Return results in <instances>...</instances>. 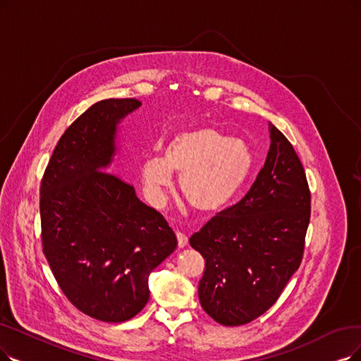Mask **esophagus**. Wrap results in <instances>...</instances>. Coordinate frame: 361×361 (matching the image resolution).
I'll list each match as a JSON object with an SVG mask.
<instances>
[{
  "instance_id": "obj_1",
  "label": "esophagus",
  "mask_w": 361,
  "mask_h": 361,
  "mask_svg": "<svg viewBox=\"0 0 361 361\" xmlns=\"http://www.w3.org/2000/svg\"><path fill=\"white\" fill-rule=\"evenodd\" d=\"M176 238H178V246L182 249L188 244V237H186L180 231H176Z\"/></svg>"
}]
</instances>
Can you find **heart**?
<instances>
[{"label":"heart","mask_w":361,"mask_h":361,"mask_svg":"<svg viewBox=\"0 0 361 361\" xmlns=\"http://www.w3.org/2000/svg\"><path fill=\"white\" fill-rule=\"evenodd\" d=\"M255 157L246 142L229 137L212 126L183 128L173 133L161 157H148L140 167L143 190L154 204H160L178 173L179 188L198 212H218L249 180Z\"/></svg>","instance_id":"b5f03b06"}]
</instances>
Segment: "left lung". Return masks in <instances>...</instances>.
<instances>
[{
	"label": "left lung",
	"mask_w": 361,
	"mask_h": 361,
	"mask_svg": "<svg viewBox=\"0 0 361 361\" xmlns=\"http://www.w3.org/2000/svg\"><path fill=\"white\" fill-rule=\"evenodd\" d=\"M267 161L247 194L190 238L204 257L203 310L224 326L268 311L299 268L311 218V191L292 143L271 126Z\"/></svg>",
	"instance_id": "obj_1"
}]
</instances>
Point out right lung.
Returning <instances> with one entry per match:
<instances>
[{
  "label": "right lung",
  "mask_w": 361,
  "mask_h": 361,
  "mask_svg": "<svg viewBox=\"0 0 361 361\" xmlns=\"http://www.w3.org/2000/svg\"><path fill=\"white\" fill-rule=\"evenodd\" d=\"M139 106L105 99L82 112L57 142L39 186L42 253L53 276L72 305L105 323L142 311L151 271L178 244L163 214L105 170L118 121Z\"/></svg>",
  "instance_id": "obj_1"
}]
</instances>
